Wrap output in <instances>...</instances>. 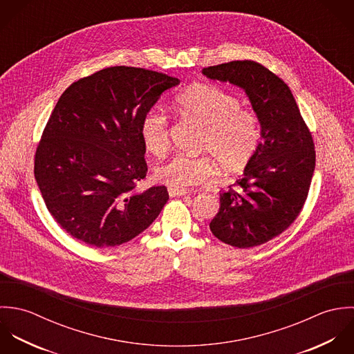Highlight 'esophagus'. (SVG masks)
Masks as SVG:
<instances>
[{"instance_id":"34e87169","label":"esophagus","mask_w":354,"mask_h":354,"mask_svg":"<svg viewBox=\"0 0 354 354\" xmlns=\"http://www.w3.org/2000/svg\"><path fill=\"white\" fill-rule=\"evenodd\" d=\"M168 193H169L171 197H180V196L187 194L189 190H186V189H172V187H169V189H168Z\"/></svg>"}]
</instances>
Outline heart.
Listing matches in <instances>:
<instances>
[{"mask_svg": "<svg viewBox=\"0 0 354 354\" xmlns=\"http://www.w3.org/2000/svg\"><path fill=\"white\" fill-rule=\"evenodd\" d=\"M239 98L211 84H197L176 98V109L204 127L200 149L208 151L225 172L242 169L256 154L260 143L257 116L239 108ZM141 138L151 154L168 147L167 119L157 111L147 112L141 123ZM216 175L207 156L176 154L156 169V179L172 189H185L211 182Z\"/></svg>", "mask_w": 354, "mask_h": 354, "instance_id": "b5f03b06", "label": "heart"}]
</instances>
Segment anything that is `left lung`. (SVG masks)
Listing matches in <instances>:
<instances>
[{
    "label": "left lung",
    "mask_w": 354,
    "mask_h": 354,
    "mask_svg": "<svg viewBox=\"0 0 354 354\" xmlns=\"http://www.w3.org/2000/svg\"><path fill=\"white\" fill-rule=\"evenodd\" d=\"M203 73L241 87L259 119L257 151L243 175L220 194L209 223L221 242L253 248L268 242L297 218L315 171V145L291 90L259 63L243 60L204 68Z\"/></svg>",
    "instance_id": "1"
}]
</instances>
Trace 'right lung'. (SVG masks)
<instances>
[{"label":"right lung","mask_w":354,"mask_h":354,"mask_svg":"<svg viewBox=\"0 0 354 354\" xmlns=\"http://www.w3.org/2000/svg\"><path fill=\"white\" fill-rule=\"evenodd\" d=\"M179 79L111 67L62 94L35 153L34 174L46 208L73 238L95 248L126 243L169 200L165 186L143 192V116Z\"/></svg>","instance_id":"add662e5"}]
</instances>
